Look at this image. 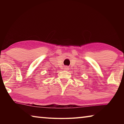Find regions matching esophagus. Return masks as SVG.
Segmentation results:
<instances>
[{
    "instance_id": "esophagus-1",
    "label": "esophagus",
    "mask_w": 124,
    "mask_h": 124,
    "mask_svg": "<svg viewBox=\"0 0 124 124\" xmlns=\"http://www.w3.org/2000/svg\"><path fill=\"white\" fill-rule=\"evenodd\" d=\"M64 70H68V67H67V66H66V67H64Z\"/></svg>"
}]
</instances>
